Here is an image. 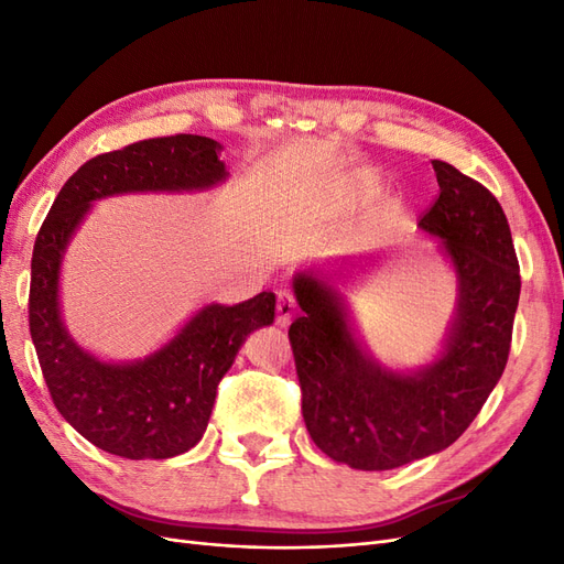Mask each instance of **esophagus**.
I'll use <instances>...</instances> for the list:
<instances>
[{
  "label": "esophagus",
  "mask_w": 564,
  "mask_h": 564,
  "mask_svg": "<svg viewBox=\"0 0 564 564\" xmlns=\"http://www.w3.org/2000/svg\"><path fill=\"white\" fill-rule=\"evenodd\" d=\"M296 315V299L286 292V289H282V292H278V303H275V319L280 327H286L289 322H292V317Z\"/></svg>",
  "instance_id": "34e87169"
}]
</instances>
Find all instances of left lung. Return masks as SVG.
<instances>
[{
    "mask_svg": "<svg viewBox=\"0 0 564 564\" xmlns=\"http://www.w3.org/2000/svg\"><path fill=\"white\" fill-rule=\"evenodd\" d=\"M440 195L419 226L442 240L458 278L447 346L414 373L373 362L357 344L344 301L299 272L301 315L289 327L301 412L315 445L357 470H390L447 449L480 414L508 362L520 265L501 204L482 183L433 160Z\"/></svg>",
    "mask_w": 564,
    "mask_h": 564,
    "instance_id": "obj_1",
    "label": "left lung"
}]
</instances>
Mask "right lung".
Wrapping results in <instances>:
<instances>
[{
    "mask_svg": "<svg viewBox=\"0 0 564 564\" xmlns=\"http://www.w3.org/2000/svg\"><path fill=\"white\" fill-rule=\"evenodd\" d=\"M220 145L176 133L106 152L65 181L32 249L28 319L48 395L91 445L122 458H172L202 440L216 388L245 338L275 319V294L212 303L145 360L112 365L82 350L58 311L63 251L94 199L122 193L202 191L224 181Z\"/></svg>",
    "mask_w": 564,
    "mask_h": 564,
    "instance_id": "right-lung-1",
    "label": "right lung"
}]
</instances>
